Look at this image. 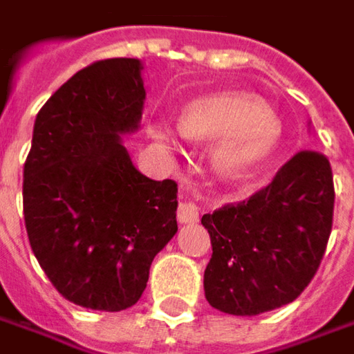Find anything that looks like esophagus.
Here are the masks:
<instances>
[{"label": "esophagus", "instance_id": "obj_1", "mask_svg": "<svg viewBox=\"0 0 354 354\" xmlns=\"http://www.w3.org/2000/svg\"><path fill=\"white\" fill-rule=\"evenodd\" d=\"M177 220L181 224H194L198 222V206L191 203V201H185L177 208Z\"/></svg>", "mask_w": 354, "mask_h": 354}]
</instances>
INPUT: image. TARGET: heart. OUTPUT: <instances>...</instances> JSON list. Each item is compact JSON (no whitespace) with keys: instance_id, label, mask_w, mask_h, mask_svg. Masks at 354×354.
<instances>
[{"instance_id":"obj_1","label":"heart","mask_w":354,"mask_h":354,"mask_svg":"<svg viewBox=\"0 0 354 354\" xmlns=\"http://www.w3.org/2000/svg\"><path fill=\"white\" fill-rule=\"evenodd\" d=\"M177 128L183 138L194 142L218 140L212 148V167L227 179H241L265 169L282 142L279 116L245 93H216L183 106ZM153 138L173 148L165 124L153 127Z\"/></svg>"}]
</instances>
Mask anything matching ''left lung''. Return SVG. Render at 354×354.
Masks as SVG:
<instances>
[{
  "label": "left lung",
  "instance_id": "obj_1",
  "mask_svg": "<svg viewBox=\"0 0 354 354\" xmlns=\"http://www.w3.org/2000/svg\"><path fill=\"white\" fill-rule=\"evenodd\" d=\"M333 203L327 158L300 151L249 201L203 216L212 243L208 304L224 314L257 315L296 300L324 259Z\"/></svg>",
  "mask_w": 354,
  "mask_h": 354
}]
</instances>
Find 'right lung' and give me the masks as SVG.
<instances>
[{
    "label": "right lung",
    "mask_w": 354,
    "mask_h": 354,
    "mask_svg": "<svg viewBox=\"0 0 354 354\" xmlns=\"http://www.w3.org/2000/svg\"><path fill=\"white\" fill-rule=\"evenodd\" d=\"M138 58L95 62L39 111L23 171L35 257L73 304L120 312L146 288L153 257L177 234V183L153 181L122 144L140 128Z\"/></svg>",
    "instance_id": "add662e5"
}]
</instances>
